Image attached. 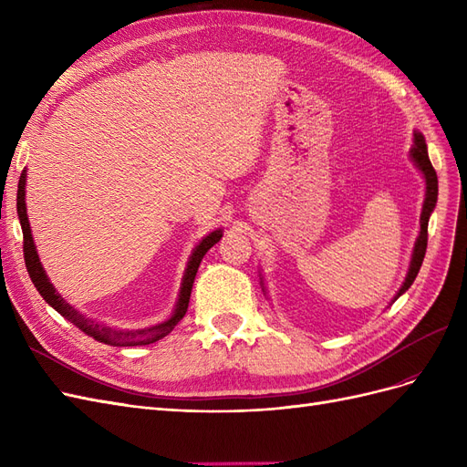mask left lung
Here are the masks:
<instances>
[{
    "label": "left lung",
    "mask_w": 467,
    "mask_h": 467,
    "mask_svg": "<svg viewBox=\"0 0 467 467\" xmlns=\"http://www.w3.org/2000/svg\"><path fill=\"white\" fill-rule=\"evenodd\" d=\"M409 158L415 163V167L420 171L422 179H425V201H422V212H420V232L417 235V242L411 253V263H409V271L407 276L403 280L401 288L398 290V294L393 296V302L400 298L401 294H405L409 290V286L413 285L417 275H419V268L422 265V259H425V253H427V230H429V218L432 214V210L436 206V199H438V179H436V171L434 167L429 160V150H427V142H425V136H422L419 130L413 132V146L409 150ZM261 285H263V278H261ZM265 290V285H263Z\"/></svg>",
    "instance_id": "8db88e82"
}]
</instances>
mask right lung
I'll list each match as a JSON object with an SVG mask.
<instances>
[{
	"label": "right lung",
	"mask_w": 467,
	"mask_h": 467,
	"mask_svg": "<svg viewBox=\"0 0 467 467\" xmlns=\"http://www.w3.org/2000/svg\"><path fill=\"white\" fill-rule=\"evenodd\" d=\"M25 185H26V169H23L21 179H19V187H17V214H19V222H21V230H23V253H25V265H26V273H29L35 288L38 290V294L45 298V302L48 306H52L56 312H58L62 317H66L67 321H72L78 329H81L86 335L93 337L95 341L105 343L110 347H138V345H150L160 341L165 335L171 333L175 329V325L182 319V316L187 314L189 307V298H191V290H192V282L196 276V271H199V265L202 261V257L206 255V251L216 245L223 232L218 228L214 232H210L208 235H204L199 245H196L191 253L189 263L185 273H182V280H181V288L177 294V302L173 306V312L167 319H163L161 323H155L151 327L146 329H136V331H129V329H117L110 327V325L99 323L88 316H83L81 312L74 306H69L62 296L58 294V290L54 288V285L50 282V278L47 276L45 266H42L38 253H36V245L35 239L31 234V225H29V216H26V202H25Z\"/></svg>",
	"instance_id": "right-lung-1"
}]
</instances>
